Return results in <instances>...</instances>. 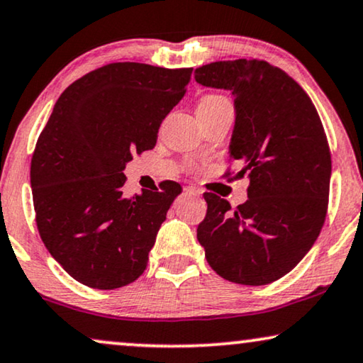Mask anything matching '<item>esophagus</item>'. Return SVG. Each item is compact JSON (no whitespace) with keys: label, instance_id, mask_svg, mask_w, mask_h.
<instances>
[{"label":"esophagus","instance_id":"1","mask_svg":"<svg viewBox=\"0 0 363 363\" xmlns=\"http://www.w3.org/2000/svg\"><path fill=\"white\" fill-rule=\"evenodd\" d=\"M183 191H185V195H190V196H200L201 195V190H198V188H195V186H186Z\"/></svg>","mask_w":363,"mask_h":363}]
</instances>
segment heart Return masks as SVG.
I'll return each mask as SVG.
<instances>
[{
  "instance_id": "1",
  "label": "heart",
  "mask_w": 363,
  "mask_h": 363,
  "mask_svg": "<svg viewBox=\"0 0 363 363\" xmlns=\"http://www.w3.org/2000/svg\"><path fill=\"white\" fill-rule=\"evenodd\" d=\"M221 99H223V97H220V96H206V97L201 99L200 104H198V107L210 106V104H215V102H218V101H221Z\"/></svg>"
}]
</instances>
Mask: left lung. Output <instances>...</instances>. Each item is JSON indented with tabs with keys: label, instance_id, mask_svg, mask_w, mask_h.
<instances>
[{
	"label": "left lung",
	"instance_id": "1",
	"mask_svg": "<svg viewBox=\"0 0 363 363\" xmlns=\"http://www.w3.org/2000/svg\"><path fill=\"white\" fill-rule=\"evenodd\" d=\"M195 79L235 97L230 157L250 178L247 200L235 210L203 195L196 238L226 281L269 284L299 264L325 221L332 162L320 117L294 79L259 59L206 64Z\"/></svg>",
	"mask_w": 363,
	"mask_h": 363
}]
</instances>
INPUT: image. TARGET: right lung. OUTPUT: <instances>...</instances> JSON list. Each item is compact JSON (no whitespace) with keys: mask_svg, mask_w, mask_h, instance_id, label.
Listing matches in <instances>:
<instances>
[{"mask_svg":"<svg viewBox=\"0 0 363 363\" xmlns=\"http://www.w3.org/2000/svg\"><path fill=\"white\" fill-rule=\"evenodd\" d=\"M191 67L112 62L72 82L57 99L31 158L36 225L51 256L92 289L142 276L173 200L175 182L125 196V165L152 150L185 96Z\"/></svg>","mask_w":363,"mask_h":363,"instance_id":"1","label":"right lung"}]
</instances>
